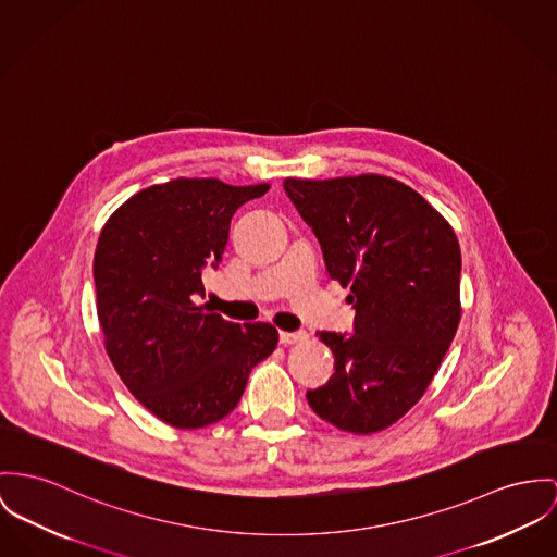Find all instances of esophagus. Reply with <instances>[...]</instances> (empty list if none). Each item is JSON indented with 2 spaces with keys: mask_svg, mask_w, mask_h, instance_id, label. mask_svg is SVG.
<instances>
[{
  "mask_svg": "<svg viewBox=\"0 0 557 557\" xmlns=\"http://www.w3.org/2000/svg\"><path fill=\"white\" fill-rule=\"evenodd\" d=\"M302 342H307V333H305V331H297V333H286V331H282V333H280V343H284V345H293V343Z\"/></svg>",
  "mask_w": 557,
  "mask_h": 557,
  "instance_id": "obj_1",
  "label": "esophagus"
}]
</instances>
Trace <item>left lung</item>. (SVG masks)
Instances as JSON below:
<instances>
[{
	"label": "left lung",
	"mask_w": 557,
	"mask_h": 557,
	"mask_svg": "<svg viewBox=\"0 0 557 557\" xmlns=\"http://www.w3.org/2000/svg\"><path fill=\"white\" fill-rule=\"evenodd\" d=\"M284 188L356 309L351 337L320 333L335 373L307 403L335 429L385 430L424 396L458 331V237L420 193L380 173L286 177Z\"/></svg>",
	"instance_id": "left-lung-1"
}]
</instances>
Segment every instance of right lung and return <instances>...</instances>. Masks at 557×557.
Returning a JSON list of instances; mask_svg holds the SVG:
<instances>
[{
    "mask_svg": "<svg viewBox=\"0 0 557 557\" xmlns=\"http://www.w3.org/2000/svg\"><path fill=\"white\" fill-rule=\"evenodd\" d=\"M267 190L175 177L135 193L101 228L92 275L106 351L128 392L173 429L226 418L280 339L271 324L239 326L197 302L231 218Z\"/></svg>",
    "mask_w": 557,
    "mask_h": 557,
    "instance_id": "right-lung-1",
    "label": "right lung"
}]
</instances>
